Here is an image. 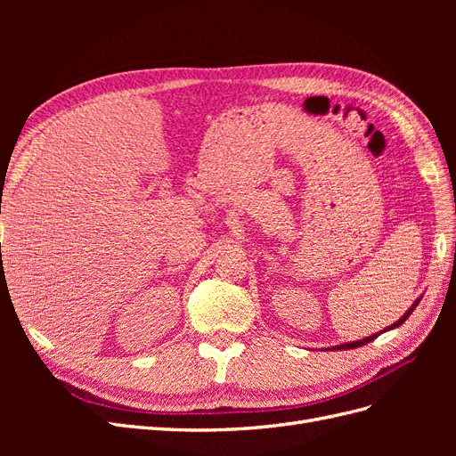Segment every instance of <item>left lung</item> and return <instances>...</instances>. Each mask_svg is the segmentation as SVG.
I'll return each instance as SVG.
<instances>
[{
  "label": "left lung",
  "instance_id": "8db88e82",
  "mask_svg": "<svg viewBox=\"0 0 456 456\" xmlns=\"http://www.w3.org/2000/svg\"><path fill=\"white\" fill-rule=\"evenodd\" d=\"M419 302H420V298H417L415 300V305H412L407 312H405V315H402V320H399V322H395L394 325H390L388 329H386V330H390V329H395V327H399V325H402V323H405V320H407V317L411 315V312L412 310H415L417 306H419ZM380 333H377V335H372V337H367V338H363V340H355V342H350V344H338V346H333V350H350V348H357V346H363V344H367V342H370V340H375L377 337H379Z\"/></svg>",
  "mask_w": 456,
  "mask_h": 456
}]
</instances>
